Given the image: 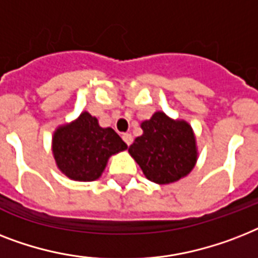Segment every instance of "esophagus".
I'll return each instance as SVG.
<instances>
[{
    "instance_id": "esophagus-1",
    "label": "esophagus",
    "mask_w": 258,
    "mask_h": 258,
    "mask_svg": "<svg viewBox=\"0 0 258 258\" xmlns=\"http://www.w3.org/2000/svg\"><path fill=\"white\" fill-rule=\"evenodd\" d=\"M123 140H124L125 142V144H127V146H131V143H133V135H131V134H123Z\"/></svg>"
}]
</instances>
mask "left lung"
Instances as JSON below:
<instances>
[{
  "label": "left lung",
  "mask_w": 258,
  "mask_h": 258,
  "mask_svg": "<svg viewBox=\"0 0 258 258\" xmlns=\"http://www.w3.org/2000/svg\"><path fill=\"white\" fill-rule=\"evenodd\" d=\"M140 127L143 134L134 140L128 152L150 181L162 185L175 183L195 168L198 143L187 120L156 111Z\"/></svg>",
  "instance_id": "left-lung-1"
}]
</instances>
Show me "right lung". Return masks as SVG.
I'll return each instance as SVG.
<instances>
[{
	"instance_id": "1",
	"label": "right lung",
	"mask_w": 258,
	"mask_h": 258,
	"mask_svg": "<svg viewBox=\"0 0 258 258\" xmlns=\"http://www.w3.org/2000/svg\"><path fill=\"white\" fill-rule=\"evenodd\" d=\"M124 150L127 144L122 138L111 127H100L87 111L73 122L58 125L51 139L56 167L74 181L99 179L108 159Z\"/></svg>"
}]
</instances>
